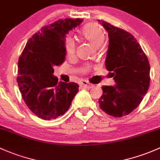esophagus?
<instances>
[{"instance_id":"obj_1","label":"esophagus","mask_w":160,"mask_h":160,"mask_svg":"<svg viewBox=\"0 0 160 160\" xmlns=\"http://www.w3.org/2000/svg\"><path fill=\"white\" fill-rule=\"evenodd\" d=\"M80 86H81V87H85V88H87V89H90V88H93V85L92 84V83H89V82L87 81V80H83V81L80 83Z\"/></svg>"}]
</instances>
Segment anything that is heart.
Returning a JSON list of instances; mask_svg holds the SVG:
<instances>
[{
	"label": "heart",
	"instance_id": "b5f03b06",
	"mask_svg": "<svg viewBox=\"0 0 160 160\" xmlns=\"http://www.w3.org/2000/svg\"><path fill=\"white\" fill-rule=\"evenodd\" d=\"M80 35L97 47L100 46L105 39V32L97 23H89L84 25L80 31ZM64 47L67 56H71L75 53V41L70 37L65 38ZM88 69V67H84L82 70L83 72H87Z\"/></svg>",
	"mask_w": 160,
	"mask_h": 160
}]
</instances>
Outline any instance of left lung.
Returning a JSON list of instances; mask_svg holds the SVG:
<instances>
[{
    "mask_svg": "<svg viewBox=\"0 0 160 160\" xmlns=\"http://www.w3.org/2000/svg\"><path fill=\"white\" fill-rule=\"evenodd\" d=\"M108 32L106 68L116 84L103 86L99 99L101 110L114 117L128 115L139 105L149 89V60L137 39L129 32L101 21Z\"/></svg>",
    "mask_w": 160,
    "mask_h": 160,
    "instance_id": "1",
    "label": "left lung"
}]
</instances>
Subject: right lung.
I'll return each instance as SVG.
<instances>
[{
    "label": "right lung",
    "mask_w": 160,
    "mask_h": 160,
    "mask_svg": "<svg viewBox=\"0 0 160 160\" xmlns=\"http://www.w3.org/2000/svg\"><path fill=\"white\" fill-rule=\"evenodd\" d=\"M83 19L58 20L30 38L18 60V83L27 107L39 118L53 120L70 108L77 83L58 82L53 67L64 62L66 34Z\"/></svg>",
    "instance_id": "obj_1"
}]
</instances>
